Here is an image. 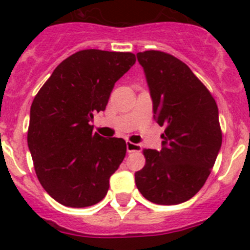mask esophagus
I'll list each match as a JSON object with an SVG mask.
<instances>
[{
    "label": "esophagus",
    "instance_id": "esophagus-1",
    "mask_svg": "<svg viewBox=\"0 0 250 250\" xmlns=\"http://www.w3.org/2000/svg\"><path fill=\"white\" fill-rule=\"evenodd\" d=\"M126 150H127V152H140L141 145L127 141V143H126Z\"/></svg>",
    "mask_w": 250,
    "mask_h": 250
}]
</instances>
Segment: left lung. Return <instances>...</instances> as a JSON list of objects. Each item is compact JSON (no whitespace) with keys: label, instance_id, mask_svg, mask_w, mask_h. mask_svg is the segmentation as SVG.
I'll list each match as a JSON object with an SVG mask.
<instances>
[{"label":"left lung","instance_id":"obj_1","mask_svg":"<svg viewBox=\"0 0 250 250\" xmlns=\"http://www.w3.org/2000/svg\"><path fill=\"white\" fill-rule=\"evenodd\" d=\"M152 98L153 118L165 126L162 148H144L137 189L156 205L186 202L203 187L222 145L218 107L186 64L161 50L137 53Z\"/></svg>","mask_w":250,"mask_h":250}]
</instances>
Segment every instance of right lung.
Segmentation results:
<instances>
[{"label": "right lung", "mask_w": 250, "mask_h": 250, "mask_svg": "<svg viewBox=\"0 0 250 250\" xmlns=\"http://www.w3.org/2000/svg\"><path fill=\"white\" fill-rule=\"evenodd\" d=\"M136 62L130 52L84 49L64 59L34 97L27 143L43 188L61 205H97L126 155V143L93 132L115 83Z\"/></svg>", "instance_id": "right-lung-1"}]
</instances>
